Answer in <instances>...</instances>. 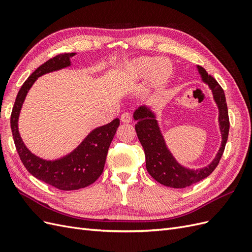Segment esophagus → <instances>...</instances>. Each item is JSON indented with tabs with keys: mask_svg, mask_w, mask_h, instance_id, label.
<instances>
[{
	"mask_svg": "<svg viewBox=\"0 0 252 252\" xmlns=\"http://www.w3.org/2000/svg\"><path fill=\"white\" fill-rule=\"evenodd\" d=\"M121 121L123 122V123H130V122L132 121V117L130 116V113L124 112V113L121 116Z\"/></svg>",
	"mask_w": 252,
	"mask_h": 252,
	"instance_id": "1",
	"label": "esophagus"
}]
</instances>
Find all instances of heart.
I'll return each instance as SVG.
<instances>
[{
	"mask_svg": "<svg viewBox=\"0 0 252 252\" xmlns=\"http://www.w3.org/2000/svg\"><path fill=\"white\" fill-rule=\"evenodd\" d=\"M128 72L134 78H143L148 74V82L151 87L158 88L169 81L173 68L168 60H156L151 57H141L129 63Z\"/></svg>",
	"mask_w": 252,
	"mask_h": 252,
	"instance_id": "b5f03b06",
	"label": "heart"
}]
</instances>
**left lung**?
<instances>
[{
  "mask_svg": "<svg viewBox=\"0 0 252 252\" xmlns=\"http://www.w3.org/2000/svg\"><path fill=\"white\" fill-rule=\"evenodd\" d=\"M197 68H199L203 81L208 83L211 88L213 97L220 110L219 122L220 132H222V146L218 152L217 158L209 166L200 170H189L182 167L167 149L158 122L155 119V114L147 107H140L133 114V118L136 121L135 131L145 151L147 171L157 182L172 188H185L207 178L219 165L225 150L228 133H229L230 123L224 90L215 78L208 75L203 67L197 66Z\"/></svg>",
  "mask_w": 252,
  "mask_h": 252,
  "instance_id": "1",
  "label": "left lung"
}]
</instances>
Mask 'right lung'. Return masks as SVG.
I'll use <instances>...</instances> for the list:
<instances>
[{"label": "right lung", "instance_id": "1", "mask_svg": "<svg viewBox=\"0 0 252 252\" xmlns=\"http://www.w3.org/2000/svg\"><path fill=\"white\" fill-rule=\"evenodd\" d=\"M74 55L73 52L58 55L36 68L19 90L10 117L14 145L23 165L34 178L60 190L87 187L100 178L110 143L120 125V120L114 119L111 123L94 129L73 152L57 161H45L26 148L18 130V119L28 90L41 75L69 66V58Z\"/></svg>", "mask_w": 252, "mask_h": 252}]
</instances>
